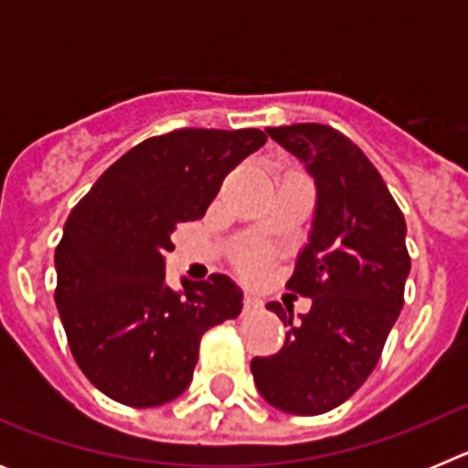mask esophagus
Listing matches in <instances>:
<instances>
[{
    "instance_id": "1",
    "label": "esophagus",
    "mask_w": 468,
    "mask_h": 468,
    "mask_svg": "<svg viewBox=\"0 0 468 468\" xmlns=\"http://www.w3.org/2000/svg\"><path fill=\"white\" fill-rule=\"evenodd\" d=\"M260 307H262V300H260V297H255V295H250V292H248L246 300H243V312H246V314L258 312Z\"/></svg>"
}]
</instances>
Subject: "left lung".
Instances as JSON below:
<instances>
[{
    "label": "left lung",
    "mask_w": 468,
    "mask_h": 468,
    "mask_svg": "<svg viewBox=\"0 0 468 468\" xmlns=\"http://www.w3.org/2000/svg\"><path fill=\"white\" fill-rule=\"evenodd\" d=\"M304 164L316 187L312 231L297 255L292 292L312 309L292 324V307L267 309L291 325L274 356L250 361L262 399L291 415H321L345 403L382 356L403 307L410 255L405 218L366 154L335 128H267Z\"/></svg>",
    "instance_id": "1"
}]
</instances>
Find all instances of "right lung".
<instances>
[{"label":"right lung","instance_id":"obj_1","mask_svg":"<svg viewBox=\"0 0 468 468\" xmlns=\"http://www.w3.org/2000/svg\"><path fill=\"white\" fill-rule=\"evenodd\" d=\"M267 143L260 128H180L143 140L74 206L56 248V307L69 349L95 388L156 408L189 387L201 335L237 318L229 276L166 285L177 222L198 220L227 173Z\"/></svg>","mask_w":468,"mask_h":468}]
</instances>
